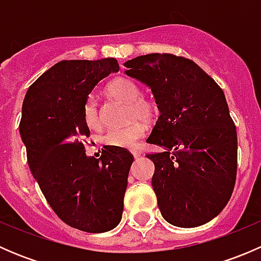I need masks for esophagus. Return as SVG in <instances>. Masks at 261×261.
I'll return each mask as SVG.
<instances>
[{
    "label": "esophagus",
    "instance_id": "obj_1",
    "mask_svg": "<svg viewBox=\"0 0 261 261\" xmlns=\"http://www.w3.org/2000/svg\"><path fill=\"white\" fill-rule=\"evenodd\" d=\"M131 152H133V155L135 159H138V158L141 156V151L139 149H131Z\"/></svg>",
    "mask_w": 261,
    "mask_h": 261
}]
</instances>
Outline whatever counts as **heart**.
<instances>
[{"label": "heart", "instance_id": "heart-1", "mask_svg": "<svg viewBox=\"0 0 261 261\" xmlns=\"http://www.w3.org/2000/svg\"><path fill=\"white\" fill-rule=\"evenodd\" d=\"M107 91L115 98L127 103V118L139 117L144 121L152 120L156 106L151 99L141 97V88L130 78H116L107 86ZM83 120L92 130L102 127V117L94 97H88L83 107ZM146 126L143 121L134 120L120 127H112L103 135V143L118 147H133L145 135Z\"/></svg>", "mask_w": 261, "mask_h": 261}]
</instances>
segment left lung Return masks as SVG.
Instances as JSON below:
<instances>
[{
    "mask_svg": "<svg viewBox=\"0 0 261 261\" xmlns=\"http://www.w3.org/2000/svg\"><path fill=\"white\" fill-rule=\"evenodd\" d=\"M123 65L151 88L160 112L146 141L164 151L146 156L162 216L178 227L204 225L225 208L238 172V135L223 91L183 57L155 53Z\"/></svg>",
    "mask_w": 261,
    "mask_h": 261,
    "instance_id": "8db88e82",
    "label": "left lung"
}]
</instances>
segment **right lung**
<instances>
[{
    "label": "right lung",
    "instance_id": "right-lung-1",
    "mask_svg": "<svg viewBox=\"0 0 261 261\" xmlns=\"http://www.w3.org/2000/svg\"><path fill=\"white\" fill-rule=\"evenodd\" d=\"M117 60H62L29 87L22 103L20 135L28 163L44 197L70 227L106 232L120 223L123 196L134 156L118 146H105L99 159L87 156L82 138L88 94Z\"/></svg>",
    "mask_w": 261,
    "mask_h": 261
}]
</instances>
